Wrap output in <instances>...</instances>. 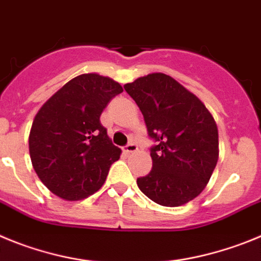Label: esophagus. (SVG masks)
Wrapping results in <instances>:
<instances>
[{
  "instance_id": "1",
  "label": "esophagus",
  "mask_w": 261,
  "mask_h": 261,
  "mask_svg": "<svg viewBox=\"0 0 261 261\" xmlns=\"http://www.w3.org/2000/svg\"><path fill=\"white\" fill-rule=\"evenodd\" d=\"M136 151H138V145L135 143H130V144H127L125 147V152H127V153H134Z\"/></svg>"
}]
</instances>
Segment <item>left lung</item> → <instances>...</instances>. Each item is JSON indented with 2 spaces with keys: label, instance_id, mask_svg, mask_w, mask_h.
<instances>
[{
  "label": "left lung",
  "instance_id": "left-lung-1",
  "mask_svg": "<svg viewBox=\"0 0 261 261\" xmlns=\"http://www.w3.org/2000/svg\"><path fill=\"white\" fill-rule=\"evenodd\" d=\"M139 107L151 148L152 170L136 179L140 191L164 206L201 194L218 160V130L205 105L174 78L152 72L125 84Z\"/></svg>",
  "mask_w": 261,
  "mask_h": 261
}]
</instances>
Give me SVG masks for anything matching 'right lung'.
<instances>
[{
	"mask_svg": "<svg viewBox=\"0 0 261 261\" xmlns=\"http://www.w3.org/2000/svg\"><path fill=\"white\" fill-rule=\"evenodd\" d=\"M122 91L121 84L108 76L82 74L40 108L28 147L32 166L49 191L75 201L104 185L122 151L112 143L100 116Z\"/></svg>",
	"mask_w": 261,
	"mask_h": 261,
	"instance_id": "obj_1",
	"label": "right lung"
}]
</instances>
